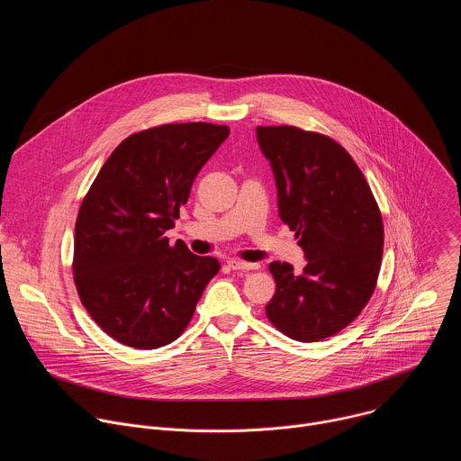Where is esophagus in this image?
Here are the masks:
<instances>
[{
  "label": "esophagus",
  "mask_w": 461,
  "mask_h": 461,
  "mask_svg": "<svg viewBox=\"0 0 461 461\" xmlns=\"http://www.w3.org/2000/svg\"><path fill=\"white\" fill-rule=\"evenodd\" d=\"M228 267L231 270H239V272H249V270H257L258 268L257 262H244V260H239V258H230L228 260Z\"/></svg>",
  "instance_id": "esophagus-1"
}]
</instances>
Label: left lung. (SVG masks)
Here are the masks:
<instances>
[{"label":"left lung","mask_w":461,"mask_h":461,"mask_svg":"<svg viewBox=\"0 0 461 461\" xmlns=\"http://www.w3.org/2000/svg\"><path fill=\"white\" fill-rule=\"evenodd\" d=\"M270 162L279 217L295 231L306 267L272 262L277 290L267 315L288 338L338 334L368 303L383 255V221L354 158L332 139L292 125L257 127Z\"/></svg>","instance_id":"1"}]
</instances>
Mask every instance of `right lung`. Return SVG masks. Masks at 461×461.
I'll return each mask as SVG.
<instances>
[{
  "label": "right lung",
  "instance_id": "add662e5",
  "mask_svg": "<svg viewBox=\"0 0 461 461\" xmlns=\"http://www.w3.org/2000/svg\"><path fill=\"white\" fill-rule=\"evenodd\" d=\"M228 135L226 125L204 122L131 135L86 194L75 226V283L89 315L118 343L153 350L175 341L221 270L217 258L164 233Z\"/></svg>",
  "mask_w": 461,
  "mask_h": 461
}]
</instances>
